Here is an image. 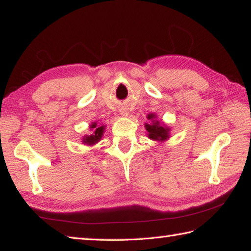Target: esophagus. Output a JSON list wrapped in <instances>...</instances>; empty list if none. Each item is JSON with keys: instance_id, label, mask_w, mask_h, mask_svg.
<instances>
[{"instance_id": "obj_1", "label": "esophagus", "mask_w": 251, "mask_h": 251, "mask_svg": "<svg viewBox=\"0 0 251 251\" xmlns=\"http://www.w3.org/2000/svg\"><path fill=\"white\" fill-rule=\"evenodd\" d=\"M120 114L122 116H125V117L128 116V112H127V110H125V108H121Z\"/></svg>"}]
</instances>
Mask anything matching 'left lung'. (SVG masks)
Masks as SVG:
<instances>
[{
  "label": "left lung",
  "instance_id": "1",
  "mask_svg": "<svg viewBox=\"0 0 251 251\" xmlns=\"http://www.w3.org/2000/svg\"><path fill=\"white\" fill-rule=\"evenodd\" d=\"M147 118L150 123H146L145 128L147 130V136L149 139L158 141V143H163V141L170 138L171 128L163 122L159 121L156 114L150 113L147 115Z\"/></svg>",
  "mask_w": 251,
  "mask_h": 251
}]
</instances>
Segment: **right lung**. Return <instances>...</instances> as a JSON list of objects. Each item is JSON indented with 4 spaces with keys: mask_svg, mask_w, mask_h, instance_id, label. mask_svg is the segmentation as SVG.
Returning a JSON list of instances; mask_svg holds the SVG:
<instances>
[{
    "mask_svg": "<svg viewBox=\"0 0 251 251\" xmlns=\"http://www.w3.org/2000/svg\"><path fill=\"white\" fill-rule=\"evenodd\" d=\"M105 130V125H98L97 122H93L90 125V131H92L90 135H85L82 137V143L83 145L94 146L102 139Z\"/></svg>",
    "mask_w": 251,
    "mask_h": 251,
    "instance_id": "add662e5",
    "label": "right lung"
}]
</instances>
